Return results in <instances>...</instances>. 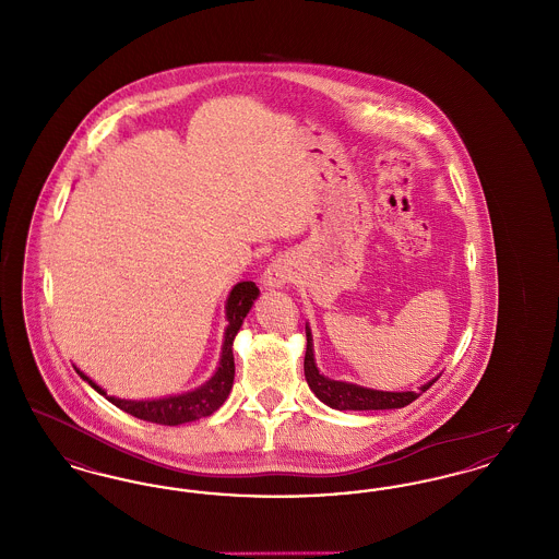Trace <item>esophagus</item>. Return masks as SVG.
I'll use <instances>...</instances> for the list:
<instances>
[{
  "mask_svg": "<svg viewBox=\"0 0 559 559\" xmlns=\"http://www.w3.org/2000/svg\"><path fill=\"white\" fill-rule=\"evenodd\" d=\"M289 278H292V274L283 264H272V266L267 267L266 274H264L266 287H283Z\"/></svg>",
  "mask_w": 559,
  "mask_h": 559,
  "instance_id": "esophagus-1",
  "label": "esophagus"
}]
</instances>
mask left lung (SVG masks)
<instances>
[{
    "label": "left lung",
    "instance_id": "8db88e82",
    "mask_svg": "<svg viewBox=\"0 0 559 559\" xmlns=\"http://www.w3.org/2000/svg\"><path fill=\"white\" fill-rule=\"evenodd\" d=\"M306 337H308V346H306V358H304V371H306V381L310 385V390L322 400L326 406L337 408V411H383V408H402L406 404H411L413 400L419 399L429 385L436 383L429 381L427 385L421 388V392H377V390H367V388H358L352 383L344 381H331L324 374H320L317 365H314V354H312V335L306 326Z\"/></svg>",
    "mask_w": 559,
    "mask_h": 559
}]
</instances>
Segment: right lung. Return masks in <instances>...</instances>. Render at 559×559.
Instances as JSON below:
<instances>
[{"label": "right lung", "instance_id": "add662e5", "mask_svg": "<svg viewBox=\"0 0 559 559\" xmlns=\"http://www.w3.org/2000/svg\"><path fill=\"white\" fill-rule=\"evenodd\" d=\"M260 289L255 287V283L245 281L239 283L228 297L226 304V319H228V326H226V337H224V347H222V360L219 367L213 374L212 379L201 385L194 392H188L182 396H169V399L160 400H140V402H132V400L108 399L117 408L130 413L138 419L144 421H153V424H163V426H180V424H188L201 417H210L215 413L224 400L228 399L230 390H233V381H235V356H233V342L239 333L240 324L247 317V312L251 310L253 301L258 299ZM81 377L103 396L105 390H100L94 381H90L83 372Z\"/></svg>", "mask_w": 559, "mask_h": 559}]
</instances>
